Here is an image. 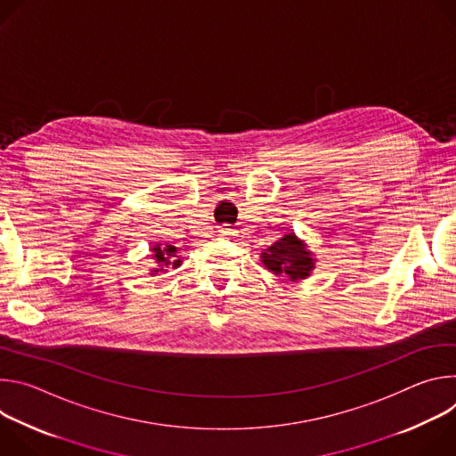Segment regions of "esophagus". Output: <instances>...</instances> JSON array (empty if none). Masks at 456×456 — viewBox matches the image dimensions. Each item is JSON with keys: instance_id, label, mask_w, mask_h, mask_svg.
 <instances>
[{"instance_id": "obj_1", "label": "esophagus", "mask_w": 456, "mask_h": 456, "mask_svg": "<svg viewBox=\"0 0 456 456\" xmlns=\"http://www.w3.org/2000/svg\"><path fill=\"white\" fill-rule=\"evenodd\" d=\"M220 234H222V236H234V231H232L231 227H222V229H220Z\"/></svg>"}]
</instances>
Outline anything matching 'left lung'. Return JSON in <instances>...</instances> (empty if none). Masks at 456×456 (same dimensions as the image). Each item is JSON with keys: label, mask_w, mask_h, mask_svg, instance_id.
I'll return each instance as SVG.
<instances>
[{"label": "left lung", "mask_w": 456, "mask_h": 456, "mask_svg": "<svg viewBox=\"0 0 456 456\" xmlns=\"http://www.w3.org/2000/svg\"><path fill=\"white\" fill-rule=\"evenodd\" d=\"M264 265L274 274H287L290 280H303L314 269V259L305 245L294 236L285 234L265 252H262Z\"/></svg>", "instance_id": "obj_1"}]
</instances>
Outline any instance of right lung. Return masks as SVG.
I'll return each mask as SVG.
<instances>
[{"instance_id":"right-lung-1","label":"right lung","mask_w":456,"mask_h":456,"mask_svg":"<svg viewBox=\"0 0 456 456\" xmlns=\"http://www.w3.org/2000/svg\"><path fill=\"white\" fill-rule=\"evenodd\" d=\"M153 256H155V259L157 262L160 264V267L162 269H159V271H164V267H167V265H173V267H178L180 265V259H175L176 256V247H173V245H166V247H160V245H157L155 248H153ZM159 271H153V273H159Z\"/></svg>"}]
</instances>
